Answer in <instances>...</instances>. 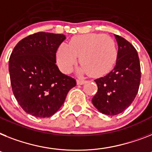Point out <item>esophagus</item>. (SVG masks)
Segmentation results:
<instances>
[{"mask_svg": "<svg viewBox=\"0 0 152 152\" xmlns=\"http://www.w3.org/2000/svg\"><path fill=\"white\" fill-rule=\"evenodd\" d=\"M85 82H86V81H85V80H77V85H84Z\"/></svg>", "mask_w": 152, "mask_h": 152, "instance_id": "esophagus-1", "label": "esophagus"}]
</instances>
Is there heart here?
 Instances as JSON below:
<instances>
[{"mask_svg": "<svg viewBox=\"0 0 152 152\" xmlns=\"http://www.w3.org/2000/svg\"><path fill=\"white\" fill-rule=\"evenodd\" d=\"M117 54V46L113 39L102 34H86L73 37L69 45L61 44L56 52V59L60 69L68 73L79 56L82 64L79 68L80 73L100 77L113 68Z\"/></svg>", "mask_w": 152, "mask_h": 152, "instance_id": "obj_1", "label": "heart"}]
</instances>
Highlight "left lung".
Wrapping results in <instances>:
<instances>
[{
    "label": "left lung",
    "instance_id": "1",
    "mask_svg": "<svg viewBox=\"0 0 152 152\" xmlns=\"http://www.w3.org/2000/svg\"><path fill=\"white\" fill-rule=\"evenodd\" d=\"M118 44L116 66L104 77L95 80L97 93L92 104L100 113L115 116L124 112L136 97L141 81V66L135 48L124 38L115 35Z\"/></svg>",
    "mask_w": 152,
    "mask_h": 152
}]
</instances>
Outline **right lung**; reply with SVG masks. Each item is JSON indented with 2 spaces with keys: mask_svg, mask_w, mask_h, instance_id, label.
<instances>
[{
  "mask_svg": "<svg viewBox=\"0 0 152 152\" xmlns=\"http://www.w3.org/2000/svg\"><path fill=\"white\" fill-rule=\"evenodd\" d=\"M64 35L37 32L15 46L9 59L14 96L27 113L39 118L53 116L76 85L56 65V53Z\"/></svg>",
  "mask_w": 152,
  "mask_h": 152,
  "instance_id": "1",
  "label": "right lung"
}]
</instances>
